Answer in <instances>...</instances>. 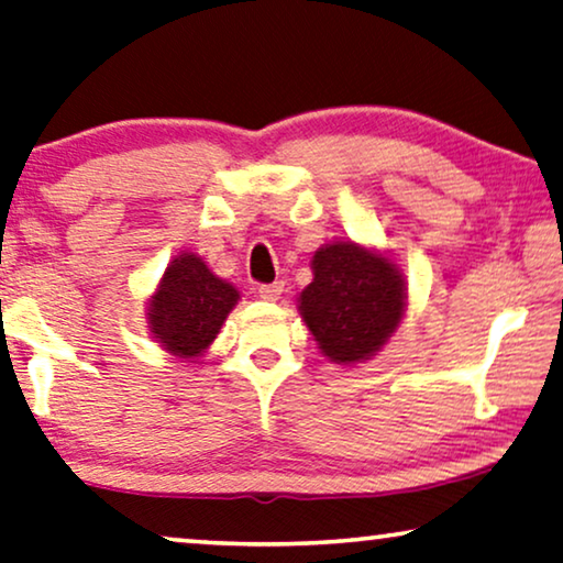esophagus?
Instances as JSON below:
<instances>
[{
  "label": "esophagus",
  "mask_w": 563,
  "mask_h": 563,
  "mask_svg": "<svg viewBox=\"0 0 563 563\" xmlns=\"http://www.w3.org/2000/svg\"><path fill=\"white\" fill-rule=\"evenodd\" d=\"M257 296L263 298V300H278L283 296V283L257 285Z\"/></svg>",
  "instance_id": "esophagus-1"
}]
</instances>
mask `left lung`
I'll list each match as a JSON object with an SVG mask.
<instances>
[{
  "label": "left lung",
  "mask_w": 563,
  "mask_h": 563,
  "mask_svg": "<svg viewBox=\"0 0 563 563\" xmlns=\"http://www.w3.org/2000/svg\"><path fill=\"white\" fill-rule=\"evenodd\" d=\"M300 319L336 364L375 357L406 311V280L390 257L354 242H331L311 260Z\"/></svg>",
  "instance_id": "8db88e82"
}]
</instances>
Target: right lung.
I'll list each match as a JSON object with an SVG mask.
<instances>
[{
    "label": "right lung",
    "instance_id": "obj_1",
    "mask_svg": "<svg viewBox=\"0 0 563 563\" xmlns=\"http://www.w3.org/2000/svg\"><path fill=\"white\" fill-rule=\"evenodd\" d=\"M240 290L213 275L201 257L184 252L165 271L150 298V331L180 360L199 357L217 339Z\"/></svg>",
    "mask_w": 563,
    "mask_h": 563
}]
</instances>
